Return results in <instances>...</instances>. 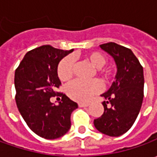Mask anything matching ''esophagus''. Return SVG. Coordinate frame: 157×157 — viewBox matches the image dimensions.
I'll return each mask as SVG.
<instances>
[{
    "mask_svg": "<svg viewBox=\"0 0 157 157\" xmlns=\"http://www.w3.org/2000/svg\"><path fill=\"white\" fill-rule=\"evenodd\" d=\"M89 104L88 103H78V106L79 107H86V106H88Z\"/></svg>",
    "mask_w": 157,
    "mask_h": 157,
    "instance_id": "obj_1",
    "label": "esophagus"
}]
</instances>
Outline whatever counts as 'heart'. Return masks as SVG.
Listing matches in <instances>:
<instances>
[{
  "mask_svg": "<svg viewBox=\"0 0 157 157\" xmlns=\"http://www.w3.org/2000/svg\"><path fill=\"white\" fill-rule=\"evenodd\" d=\"M85 57L94 67L98 69V74L103 76L105 78H108L111 76V69L102 68L106 62V58L102 53L99 52H91L86 53ZM74 67L75 60L73 57L67 56L63 57L57 64V74L58 78L63 82L70 80L73 76ZM102 89L103 86L98 79H94L91 81L76 79L66 86V94L71 100L79 102H86L94 96L100 94Z\"/></svg>",
  "mask_w": 157,
  "mask_h": 157,
  "instance_id": "heart-1",
  "label": "heart"
}]
</instances>
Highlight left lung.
I'll return each mask as SVG.
<instances>
[{
    "label": "left lung",
    "instance_id": "left-lung-1",
    "mask_svg": "<svg viewBox=\"0 0 157 157\" xmlns=\"http://www.w3.org/2000/svg\"><path fill=\"white\" fill-rule=\"evenodd\" d=\"M100 48L113 57L117 73L110 89L101 95L105 99L104 113L94 123L102 134L120 136L131 128L141 110L144 96L143 68L128 48L113 42L100 44Z\"/></svg>",
    "mask_w": 157,
    "mask_h": 157
}]
</instances>
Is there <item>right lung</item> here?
I'll list each match as a JSON object with an SVG mask.
<instances>
[{"instance_id":"1","label":"right lung","mask_w":157,"mask_h":157,"mask_svg":"<svg viewBox=\"0 0 157 157\" xmlns=\"http://www.w3.org/2000/svg\"><path fill=\"white\" fill-rule=\"evenodd\" d=\"M72 51L40 46L28 52L15 70L18 110L28 127L44 139H57L65 135L71 128V114L78 108L76 102L56 91L61 86L57 64ZM55 96L61 97L58 106L49 100Z\"/></svg>"}]
</instances>
